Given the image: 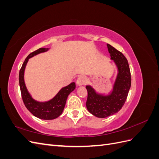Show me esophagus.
I'll return each instance as SVG.
<instances>
[{
	"label": "esophagus",
	"instance_id": "1",
	"mask_svg": "<svg viewBox=\"0 0 159 159\" xmlns=\"http://www.w3.org/2000/svg\"><path fill=\"white\" fill-rule=\"evenodd\" d=\"M88 82V79L85 76L81 75L76 80V84L78 86H81L83 85H85Z\"/></svg>",
	"mask_w": 159,
	"mask_h": 159
}]
</instances>
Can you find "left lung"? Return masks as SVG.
Returning <instances> with one entry per match:
<instances>
[{
  "label": "left lung",
  "instance_id": "8db88e82",
  "mask_svg": "<svg viewBox=\"0 0 159 159\" xmlns=\"http://www.w3.org/2000/svg\"><path fill=\"white\" fill-rule=\"evenodd\" d=\"M111 60L117 69L113 88L107 94L98 92L92 86L86 85L88 99L86 107L88 111L99 118H105L117 113L123 106L131 85V72L126 57L121 52L107 44Z\"/></svg>",
  "mask_w": 159,
  "mask_h": 159
}]
</instances>
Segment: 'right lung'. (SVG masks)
Returning a JSON list of instances; mask_svg holds the SVG:
<instances>
[{"label":"right lung","mask_w":159,"mask_h":159,"mask_svg":"<svg viewBox=\"0 0 159 159\" xmlns=\"http://www.w3.org/2000/svg\"><path fill=\"white\" fill-rule=\"evenodd\" d=\"M49 50L50 48H42L32 52L25 59L19 72V84H20L24 103L27 109L34 116L44 120H52L58 117L63 112L68 95L75 88V82H72L66 87L62 88L54 98L47 102H38L32 98L25 82V71L26 64L28 60L33 56L39 54L40 53L46 52Z\"/></svg>","instance_id":"right-lung-1"}]
</instances>
